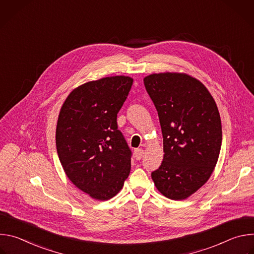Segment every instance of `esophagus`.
Returning <instances> with one entry per match:
<instances>
[{"label": "esophagus", "instance_id": "esophagus-1", "mask_svg": "<svg viewBox=\"0 0 254 254\" xmlns=\"http://www.w3.org/2000/svg\"><path fill=\"white\" fill-rule=\"evenodd\" d=\"M133 154H134V157L136 160H140L141 157L143 156V150L142 149H135L133 151Z\"/></svg>", "mask_w": 254, "mask_h": 254}]
</instances>
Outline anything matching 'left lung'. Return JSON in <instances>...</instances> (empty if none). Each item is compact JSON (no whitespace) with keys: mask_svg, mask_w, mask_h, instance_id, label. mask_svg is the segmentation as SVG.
<instances>
[{"mask_svg":"<svg viewBox=\"0 0 254 254\" xmlns=\"http://www.w3.org/2000/svg\"><path fill=\"white\" fill-rule=\"evenodd\" d=\"M143 83L163 133L164 159L152 179L165 197L187 199L207 182L218 161L222 142L218 108L206 86L186 73H153Z\"/></svg>","mask_w":254,"mask_h":254,"instance_id":"1","label":"left lung"}]
</instances>
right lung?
I'll use <instances>...</instances> for the list:
<instances>
[{"label": "right lung", "mask_w": 254, "mask_h": 254, "mask_svg": "<svg viewBox=\"0 0 254 254\" xmlns=\"http://www.w3.org/2000/svg\"><path fill=\"white\" fill-rule=\"evenodd\" d=\"M133 79L117 75L72 90L58 116L56 148L68 179L92 199L105 201L123 188L131 152L117 117Z\"/></svg>", "instance_id": "right-lung-1"}]
</instances>
